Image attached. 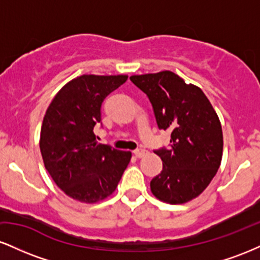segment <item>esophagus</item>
Returning <instances> with one entry per match:
<instances>
[{
    "label": "esophagus",
    "instance_id": "34e87169",
    "mask_svg": "<svg viewBox=\"0 0 260 260\" xmlns=\"http://www.w3.org/2000/svg\"><path fill=\"white\" fill-rule=\"evenodd\" d=\"M133 154L136 155L137 157H143V156H144L145 154H147V150H145V149L139 148V149H136V150L133 151Z\"/></svg>",
    "mask_w": 260,
    "mask_h": 260
}]
</instances>
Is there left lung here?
<instances>
[{
  "instance_id": "obj_1",
  "label": "left lung",
  "mask_w": 260,
  "mask_h": 260,
  "mask_svg": "<svg viewBox=\"0 0 260 260\" xmlns=\"http://www.w3.org/2000/svg\"><path fill=\"white\" fill-rule=\"evenodd\" d=\"M129 79L150 100L159 129L171 131L169 148L154 151L162 171L151 180V192L170 204L196 198L221 162L222 129L215 110L202 89L170 71Z\"/></svg>"
}]
</instances>
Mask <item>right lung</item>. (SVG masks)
Wrapping results in <instances>:
<instances>
[{
	"label": "right lung",
	"instance_id": "add662e5",
	"mask_svg": "<svg viewBox=\"0 0 260 260\" xmlns=\"http://www.w3.org/2000/svg\"><path fill=\"white\" fill-rule=\"evenodd\" d=\"M127 76L84 74L59 90L41 126L40 150L45 168L71 198L95 203L112 194L131 151L98 144L94 129L101 123V105Z\"/></svg>",
	"mask_w": 260,
	"mask_h": 260
}]
</instances>
